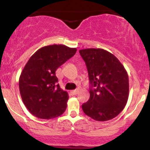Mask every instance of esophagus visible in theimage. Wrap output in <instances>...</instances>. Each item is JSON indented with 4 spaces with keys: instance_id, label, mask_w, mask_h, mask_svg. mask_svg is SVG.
<instances>
[{
    "instance_id": "1",
    "label": "esophagus",
    "mask_w": 150,
    "mask_h": 150,
    "mask_svg": "<svg viewBox=\"0 0 150 150\" xmlns=\"http://www.w3.org/2000/svg\"><path fill=\"white\" fill-rule=\"evenodd\" d=\"M78 92H79L78 89H75V90L71 91V93L73 94V95H76L77 93H78Z\"/></svg>"
}]
</instances>
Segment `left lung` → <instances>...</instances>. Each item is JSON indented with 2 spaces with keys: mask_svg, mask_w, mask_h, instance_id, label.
I'll return each mask as SVG.
<instances>
[{
  "mask_svg": "<svg viewBox=\"0 0 150 150\" xmlns=\"http://www.w3.org/2000/svg\"><path fill=\"white\" fill-rule=\"evenodd\" d=\"M85 62L91 85L88 101L82 105L87 116L106 121L125 108L129 96L128 75L114 55L102 49L79 51Z\"/></svg>",
  "mask_w": 150,
  "mask_h": 150,
  "instance_id": "1",
  "label": "left lung"
}]
</instances>
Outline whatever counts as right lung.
<instances>
[{"mask_svg": "<svg viewBox=\"0 0 150 150\" xmlns=\"http://www.w3.org/2000/svg\"><path fill=\"white\" fill-rule=\"evenodd\" d=\"M76 48L53 44L38 49L31 56L19 79L22 101L34 116L51 119L65 112L68 94L57 85L56 70L73 57Z\"/></svg>", "mask_w": 150, "mask_h": 150, "instance_id": "add662e5", "label": "right lung"}]
</instances>
